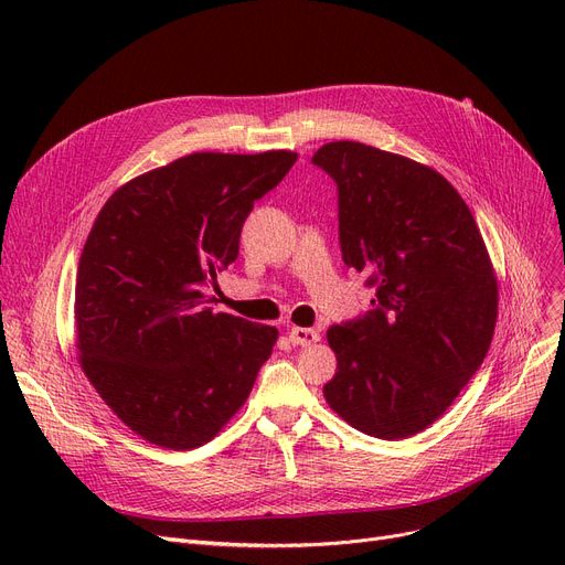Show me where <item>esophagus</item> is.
<instances>
[{"instance_id": "34e87169", "label": "esophagus", "mask_w": 565, "mask_h": 565, "mask_svg": "<svg viewBox=\"0 0 565 565\" xmlns=\"http://www.w3.org/2000/svg\"><path fill=\"white\" fill-rule=\"evenodd\" d=\"M288 339L292 345H311L320 339V334L316 330H307V328H290L288 330Z\"/></svg>"}]
</instances>
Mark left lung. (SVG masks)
I'll return each instance as SVG.
<instances>
[{
	"label": "left lung",
	"mask_w": 565,
	"mask_h": 565,
	"mask_svg": "<svg viewBox=\"0 0 565 565\" xmlns=\"http://www.w3.org/2000/svg\"><path fill=\"white\" fill-rule=\"evenodd\" d=\"M337 183L343 263L375 288L371 311L332 324L322 394L366 435L403 439L437 422L486 360L497 279L467 203L437 171L360 141L311 158Z\"/></svg>",
	"instance_id": "8db88e82"
}]
</instances>
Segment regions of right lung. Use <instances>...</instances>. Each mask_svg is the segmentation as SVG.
<instances>
[{"mask_svg":"<svg viewBox=\"0 0 565 565\" xmlns=\"http://www.w3.org/2000/svg\"><path fill=\"white\" fill-rule=\"evenodd\" d=\"M298 160L192 153L118 188L86 237L75 281L79 362L143 439L188 451L247 401L277 330L205 307L237 258L254 201Z\"/></svg>","mask_w":565,"mask_h":565,"instance_id":"right-lung-1","label":"right lung"}]
</instances>
